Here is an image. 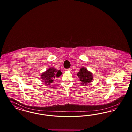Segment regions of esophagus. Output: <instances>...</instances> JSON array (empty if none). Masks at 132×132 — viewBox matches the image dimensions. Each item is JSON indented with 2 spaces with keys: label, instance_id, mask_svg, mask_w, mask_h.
I'll use <instances>...</instances> for the list:
<instances>
[{
  "label": "esophagus",
  "instance_id": "1",
  "mask_svg": "<svg viewBox=\"0 0 132 132\" xmlns=\"http://www.w3.org/2000/svg\"><path fill=\"white\" fill-rule=\"evenodd\" d=\"M67 71H71L72 69L71 68H69L68 69H67Z\"/></svg>",
  "mask_w": 132,
  "mask_h": 132
}]
</instances>
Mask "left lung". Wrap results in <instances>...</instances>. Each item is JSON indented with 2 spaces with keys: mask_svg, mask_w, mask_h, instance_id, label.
Instances as JSON below:
<instances>
[{
  "mask_svg": "<svg viewBox=\"0 0 132 132\" xmlns=\"http://www.w3.org/2000/svg\"><path fill=\"white\" fill-rule=\"evenodd\" d=\"M77 76L79 77L81 84L84 86L91 83L93 79V73L84 67L80 69L79 71L77 73Z\"/></svg>",
  "mask_w": 132,
  "mask_h": 132,
  "instance_id": "1",
  "label": "left lung"
}]
</instances>
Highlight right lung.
<instances>
[{"instance_id":"add662e5","label":"right lung","mask_w":132,"mask_h":132,"mask_svg":"<svg viewBox=\"0 0 132 132\" xmlns=\"http://www.w3.org/2000/svg\"><path fill=\"white\" fill-rule=\"evenodd\" d=\"M62 73L60 71L54 68L50 67L45 72L42 73L40 78L46 85H50L54 82L56 77H59Z\"/></svg>"}]
</instances>
